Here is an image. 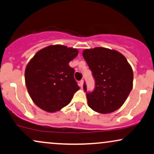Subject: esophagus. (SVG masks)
I'll list each match as a JSON object with an SVG mask.
<instances>
[{
    "instance_id": "34e87169",
    "label": "esophagus",
    "mask_w": 154,
    "mask_h": 154,
    "mask_svg": "<svg viewBox=\"0 0 154 154\" xmlns=\"http://www.w3.org/2000/svg\"><path fill=\"white\" fill-rule=\"evenodd\" d=\"M79 85H80L81 88H82L83 86V80H81V81H80V82H79Z\"/></svg>"
}]
</instances>
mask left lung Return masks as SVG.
Wrapping results in <instances>:
<instances>
[{
    "instance_id": "left-lung-1",
    "label": "left lung",
    "mask_w": 154,
    "mask_h": 154,
    "mask_svg": "<svg viewBox=\"0 0 154 154\" xmlns=\"http://www.w3.org/2000/svg\"><path fill=\"white\" fill-rule=\"evenodd\" d=\"M83 56L96 81L94 91L86 94L88 106L100 113L116 111L133 88L134 72L126 57L119 51L103 47L85 49ZM83 89L86 92V84Z\"/></svg>"
}]
</instances>
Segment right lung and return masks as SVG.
<instances>
[{
  "mask_svg": "<svg viewBox=\"0 0 154 154\" xmlns=\"http://www.w3.org/2000/svg\"><path fill=\"white\" fill-rule=\"evenodd\" d=\"M79 54L76 48L51 45L38 51L25 70V82L33 103L54 113L71 101L79 90L69 62Z\"/></svg>",
  "mask_w": 154,
  "mask_h": 154,
  "instance_id": "1",
  "label": "right lung"
}]
</instances>
